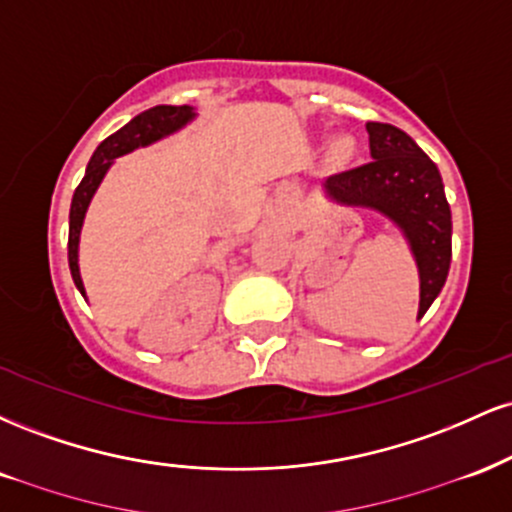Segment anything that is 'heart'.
Wrapping results in <instances>:
<instances>
[{"mask_svg": "<svg viewBox=\"0 0 512 512\" xmlns=\"http://www.w3.org/2000/svg\"><path fill=\"white\" fill-rule=\"evenodd\" d=\"M351 139L349 137H332L330 144H327V154H330V158H334V161H342V158H346L351 154Z\"/></svg>", "mask_w": 512, "mask_h": 512, "instance_id": "1", "label": "heart"}]
</instances>
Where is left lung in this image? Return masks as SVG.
<instances>
[{"label":"left lung","instance_id":"left-lung-1","mask_svg":"<svg viewBox=\"0 0 512 512\" xmlns=\"http://www.w3.org/2000/svg\"><path fill=\"white\" fill-rule=\"evenodd\" d=\"M366 129L373 161L330 175L325 190L334 202L375 209L399 226L419 267V317H424L445 286L452 257L443 178L407 132L385 122H368Z\"/></svg>","mask_w":512,"mask_h":512}]
</instances>
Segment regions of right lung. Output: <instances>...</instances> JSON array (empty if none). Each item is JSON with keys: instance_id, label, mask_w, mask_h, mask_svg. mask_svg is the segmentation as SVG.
Instances as JSON below:
<instances>
[{"instance_id": "right-lung-1", "label": "right lung", "mask_w": 512, "mask_h": 512, "mask_svg": "<svg viewBox=\"0 0 512 512\" xmlns=\"http://www.w3.org/2000/svg\"><path fill=\"white\" fill-rule=\"evenodd\" d=\"M195 120V110L190 105H156V108L144 110L134 120H129L125 127L117 129L115 134H110L108 139H103L98 144V149L93 151L91 161L86 166L84 180L79 182V187L74 190L72 197V209H69V269H72V279L76 289L81 291V296H86L84 281L79 274V236L81 226H84V216L91 197L96 195L98 185L108 173V168L113 166L117 156H125L129 151L139 149V146H149L158 142V139L168 137V134L178 132L180 127H185L187 122Z\"/></svg>"}]
</instances>
